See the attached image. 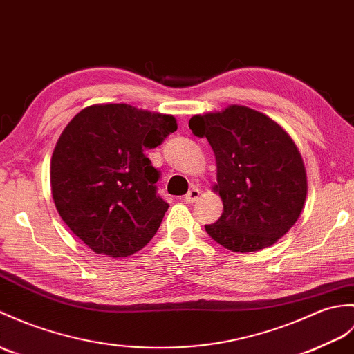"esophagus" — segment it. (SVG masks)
Returning a JSON list of instances; mask_svg holds the SVG:
<instances>
[{
    "mask_svg": "<svg viewBox=\"0 0 354 354\" xmlns=\"http://www.w3.org/2000/svg\"><path fill=\"white\" fill-rule=\"evenodd\" d=\"M201 197V190L197 187H192L190 190H188V193L185 194V202H188V203H193V202H196L197 199H199Z\"/></svg>",
    "mask_w": 354,
    "mask_h": 354,
    "instance_id": "obj_1",
    "label": "esophagus"
}]
</instances>
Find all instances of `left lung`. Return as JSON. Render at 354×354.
Instances as JSON below:
<instances>
[{
  "instance_id": "1",
  "label": "left lung",
  "mask_w": 354,
  "mask_h": 354,
  "mask_svg": "<svg viewBox=\"0 0 354 354\" xmlns=\"http://www.w3.org/2000/svg\"><path fill=\"white\" fill-rule=\"evenodd\" d=\"M216 155V190L221 217L205 225L227 250L266 249L290 231L306 199V171L291 137L267 118L243 105L197 114L188 122Z\"/></svg>"
}]
</instances>
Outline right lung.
<instances>
[{
  "instance_id": "right-lung-1",
  "label": "right lung",
  "mask_w": 354,
  "mask_h": 354,
  "mask_svg": "<svg viewBox=\"0 0 354 354\" xmlns=\"http://www.w3.org/2000/svg\"><path fill=\"white\" fill-rule=\"evenodd\" d=\"M176 128L174 116L127 104L90 105L64 128L51 158L53 199L93 252L128 257L157 234L169 203L145 151Z\"/></svg>"
}]
</instances>
